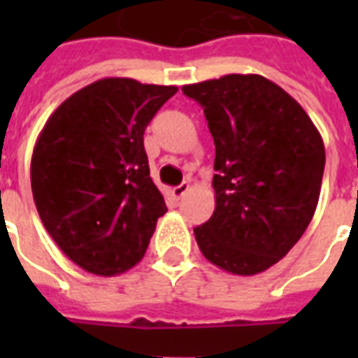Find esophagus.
Listing matches in <instances>:
<instances>
[{"label":"esophagus","mask_w":358,"mask_h":358,"mask_svg":"<svg viewBox=\"0 0 358 358\" xmlns=\"http://www.w3.org/2000/svg\"><path fill=\"white\" fill-rule=\"evenodd\" d=\"M189 191V184L187 182H182L180 185H176V187H173V196L178 201V199H182V196L185 195Z\"/></svg>","instance_id":"esophagus-1"}]
</instances>
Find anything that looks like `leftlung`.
I'll return each mask as SVG.
<instances>
[{
	"label": "left lung",
	"mask_w": 358,
	"mask_h": 358,
	"mask_svg": "<svg viewBox=\"0 0 358 358\" xmlns=\"http://www.w3.org/2000/svg\"><path fill=\"white\" fill-rule=\"evenodd\" d=\"M215 143V210L196 227L206 260L232 275L275 266L305 234L322 191L325 146L297 100L264 76L182 87Z\"/></svg>",
	"instance_id": "obj_1"
}]
</instances>
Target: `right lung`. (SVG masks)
I'll use <instances>...</instances> for the list:
<instances>
[{"label":"right lung","instance_id":"1","mask_svg":"<svg viewBox=\"0 0 358 358\" xmlns=\"http://www.w3.org/2000/svg\"><path fill=\"white\" fill-rule=\"evenodd\" d=\"M176 91L103 78L66 98L36 139V212L59 249L92 275L115 277L139 264L167 212L143 134Z\"/></svg>","mask_w":358,"mask_h":358}]
</instances>
